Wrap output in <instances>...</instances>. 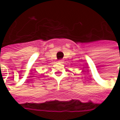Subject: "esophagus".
<instances>
[{
    "label": "esophagus",
    "mask_w": 120,
    "mask_h": 120,
    "mask_svg": "<svg viewBox=\"0 0 120 120\" xmlns=\"http://www.w3.org/2000/svg\"><path fill=\"white\" fill-rule=\"evenodd\" d=\"M63 62H64V61H63L62 60H58V62L60 63V64H62Z\"/></svg>",
    "instance_id": "1"
}]
</instances>
